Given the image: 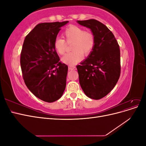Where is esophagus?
<instances>
[{"instance_id":"obj_1","label":"esophagus","mask_w":146,"mask_h":146,"mask_svg":"<svg viewBox=\"0 0 146 146\" xmlns=\"http://www.w3.org/2000/svg\"><path fill=\"white\" fill-rule=\"evenodd\" d=\"M68 69H69V70H74V69H75V68L73 67V66H68Z\"/></svg>"}]
</instances>
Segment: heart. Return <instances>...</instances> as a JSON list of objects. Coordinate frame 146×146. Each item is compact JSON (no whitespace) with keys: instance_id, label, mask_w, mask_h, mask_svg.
Returning a JSON list of instances; mask_svg holds the SVG:
<instances>
[{"instance_id":"obj_1","label":"heart","mask_w":146,"mask_h":146,"mask_svg":"<svg viewBox=\"0 0 146 146\" xmlns=\"http://www.w3.org/2000/svg\"><path fill=\"white\" fill-rule=\"evenodd\" d=\"M64 36L67 41H72L70 50L62 58V62L73 66L82 60L83 56L89 55L93 50L95 45L94 35L90 32L85 31L76 25H70L65 30ZM56 52L60 55H63L66 49V43L63 39L57 38L54 42Z\"/></svg>"}]
</instances>
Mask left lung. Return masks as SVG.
<instances>
[{"mask_svg": "<svg viewBox=\"0 0 146 146\" xmlns=\"http://www.w3.org/2000/svg\"><path fill=\"white\" fill-rule=\"evenodd\" d=\"M94 35L95 45L87 58L77 66L79 82L85 94L99 100L111 91L120 77V49L113 33L95 19L77 21Z\"/></svg>", "mask_w": 146, "mask_h": 146, "instance_id": "1", "label": "left lung"}]
</instances>
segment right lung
Masks as SVG:
<instances>
[{"mask_svg":"<svg viewBox=\"0 0 146 146\" xmlns=\"http://www.w3.org/2000/svg\"><path fill=\"white\" fill-rule=\"evenodd\" d=\"M69 21L39 24L26 36L21 54L24 82L38 98L54 102L62 96L68 66L60 62L54 47L57 35Z\"/></svg>","mask_w":146,"mask_h":146,"instance_id":"obj_1","label":"right lung"}]
</instances>
